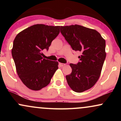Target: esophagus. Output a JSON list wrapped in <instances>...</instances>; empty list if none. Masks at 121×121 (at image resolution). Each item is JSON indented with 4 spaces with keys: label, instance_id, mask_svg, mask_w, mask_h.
I'll use <instances>...</instances> for the list:
<instances>
[{
    "label": "esophagus",
    "instance_id": "1",
    "mask_svg": "<svg viewBox=\"0 0 121 121\" xmlns=\"http://www.w3.org/2000/svg\"><path fill=\"white\" fill-rule=\"evenodd\" d=\"M65 65V64H64V63H61V62H59V66H64Z\"/></svg>",
    "mask_w": 121,
    "mask_h": 121
}]
</instances>
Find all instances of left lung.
Here are the masks:
<instances>
[{
    "mask_svg": "<svg viewBox=\"0 0 121 121\" xmlns=\"http://www.w3.org/2000/svg\"><path fill=\"white\" fill-rule=\"evenodd\" d=\"M60 30L73 50L80 51V61L70 64L72 71L66 76L74 91L81 93L92 87L100 77L106 58V43L98 32L80 25L61 26Z\"/></svg>",
    "mask_w": 121,
    "mask_h": 121,
    "instance_id": "obj_1",
    "label": "left lung"
}]
</instances>
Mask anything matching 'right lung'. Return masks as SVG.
I'll list each match as a JSON object with an SVG mask.
<instances>
[{
	"label": "right lung",
	"instance_id": "obj_1",
	"mask_svg": "<svg viewBox=\"0 0 121 121\" xmlns=\"http://www.w3.org/2000/svg\"><path fill=\"white\" fill-rule=\"evenodd\" d=\"M60 26L35 24L19 32L13 40L12 56L18 76L27 87L39 91L51 82L59 62L43 59L60 33Z\"/></svg>",
	"mask_w": 121,
	"mask_h": 121
}]
</instances>
